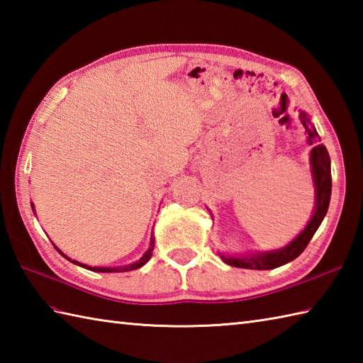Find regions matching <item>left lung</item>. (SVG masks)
<instances>
[{
    "label": "left lung",
    "mask_w": 363,
    "mask_h": 363,
    "mask_svg": "<svg viewBox=\"0 0 363 363\" xmlns=\"http://www.w3.org/2000/svg\"><path fill=\"white\" fill-rule=\"evenodd\" d=\"M299 120L303 123L306 130L307 143L312 145L311 150V173L315 187V207L313 213L307 223L306 228L293 238V240L285 245L281 250L274 251H262L254 254H246V256H226V254L218 252L220 257L225 264L237 268H250V269H273L281 265L289 264L295 260L301 252L306 250V246L312 240L313 234L317 233L323 218L328 213V207L330 201V191H333V177H330V157L326 146L320 143V137L313 123L311 121L309 115L304 111H299Z\"/></svg>",
    "instance_id": "left-lung-1"
}]
</instances>
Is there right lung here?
Segmentation results:
<instances>
[{"label": "right lung", "instance_id": "1", "mask_svg": "<svg viewBox=\"0 0 363 363\" xmlns=\"http://www.w3.org/2000/svg\"><path fill=\"white\" fill-rule=\"evenodd\" d=\"M30 206H33V211H34V204L30 203ZM34 215H35V211H34ZM54 248H56L60 254H62V256L67 259V260H70V262H73V264H76V265H79V267H82V268H87V269H90V272H96V273H123V272H133V269H137V268H140V267H143L146 262H148L150 259H151V256H152V250H154V237L151 235V243H150V248L146 250V252L143 254V256L138 259V260H135V262H133V264H128V265H121V267H89V265H84V264H81V262H78V260H73V259H70L68 256H65V254L60 251L57 246H54Z\"/></svg>", "mask_w": 363, "mask_h": 363}]
</instances>
